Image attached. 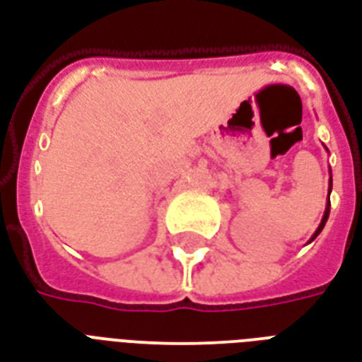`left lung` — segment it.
I'll use <instances>...</instances> for the list:
<instances>
[{"label": "left lung", "mask_w": 362, "mask_h": 362, "mask_svg": "<svg viewBox=\"0 0 362 362\" xmlns=\"http://www.w3.org/2000/svg\"><path fill=\"white\" fill-rule=\"evenodd\" d=\"M328 151V148H326ZM330 192H332V177H330V187H328V202H326V210H325V216H322V219H320L319 223V227H317V230L313 233V236H311V240L309 243H313L315 238L320 235V230L325 229V225H326V219H328V216H330Z\"/></svg>", "instance_id": "left-lung-1"}]
</instances>
